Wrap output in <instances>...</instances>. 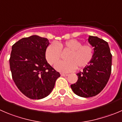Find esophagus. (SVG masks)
<instances>
[{"label": "esophagus", "mask_w": 122, "mask_h": 122, "mask_svg": "<svg viewBox=\"0 0 122 122\" xmlns=\"http://www.w3.org/2000/svg\"><path fill=\"white\" fill-rule=\"evenodd\" d=\"M61 76L66 77V76H68V74H64V73H61Z\"/></svg>", "instance_id": "1"}]
</instances>
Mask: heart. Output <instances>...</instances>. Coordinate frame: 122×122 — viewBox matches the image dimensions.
<instances>
[{"instance_id":"heart-1","label":"heart","mask_w":122,"mask_h":122,"mask_svg":"<svg viewBox=\"0 0 122 122\" xmlns=\"http://www.w3.org/2000/svg\"><path fill=\"white\" fill-rule=\"evenodd\" d=\"M61 51L68 52L66 61H61L55 64V68L63 73L73 71L77 68L85 67L91 62L94 56V48L90 44L82 45L80 41L71 39L64 43H51L46 49L45 56L48 63H56L61 56Z\"/></svg>"}]
</instances>
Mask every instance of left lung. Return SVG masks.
Segmentation results:
<instances>
[{
	"label": "left lung",
	"mask_w": 122,
	"mask_h": 122,
	"mask_svg": "<svg viewBox=\"0 0 122 122\" xmlns=\"http://www.w3.org/2000/svg\"><path fill=\"white\" fill-rule=\"evenodd\" d=\"M88 42L94 47L92 60L77 74L78 80L71 85L74 94L81 97H94L107 85L112 71V55L108 43L97 36H89Z\"/></svg>",
	"instance_id": "obj_1"
}]
</instances>
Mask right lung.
<instances>
[{"mask_svg": "<svg viewBox=\"0 0 122 122\" xmlns=\"http://www.w3.org/2000/svg\"><path fill=\"white\" fill-rule=\"evenodd\" d=\"M48 39L37 35L24 37L12 46L9 59L12 77L21 92L32 100L45 98L60 76L47 62Z\"/></svg>", "mask_w": 122, "mask_h": 122, "instance_id": "right-lung-1", "label": "right lung"}]
</instances>
